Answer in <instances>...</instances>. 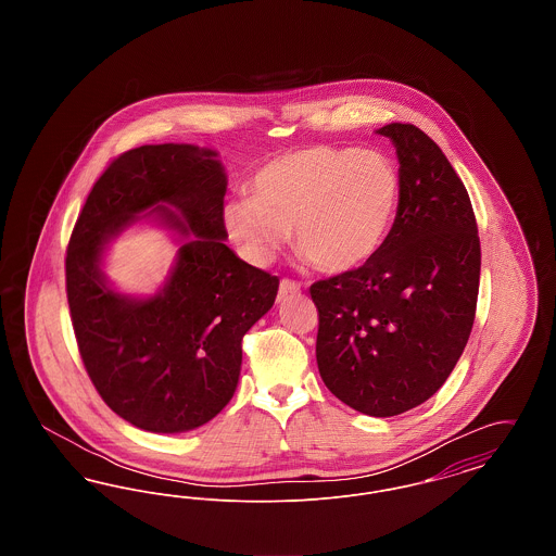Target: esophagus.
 I'll return each instance as SVG.
<instances>
[{
  "label": "esophagus",
  "instance_id": "1",
  "mask_svg": "<svg viewBox=\"0 0 556 556\" xmlns=\"http://www.w3.org/2000/svg\"><path fill=\"white\" fill-rule=\"evenodd\" d=\"M293 293H300V283H295L291 279H283L279 283V300H286V298H290Z\"/></svg>",
  "mask_w": 556,
  "mask_h": 556
}]
</instances>
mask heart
Segmentation results:
<instances>
[{"instance_id": "1", "label": "heart", "mask_w": 556, "mask_h": 556, "mask_svg": "<svg viewBox=\"0 0 556 556\" xmlns=\"http://www.w3.org/2000/svg\"><path fill=\"white\" fill-rule=\"evenodd\" d=\"M400 191L388 156L311 146L266 162L252 179V195L225 206V227L258 263L270 261L291 231L304 263L340 275L367 265L381 250Z\"/></svg>"}]
</instances>
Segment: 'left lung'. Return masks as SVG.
I'll list each match as a JSON object with an SVG mask.
<instances>
[{
    "instance_id": "left-lung-1",
    "label": "left lung",
    "mask_w": 556,
    "mask_h": 556,
    "mask_svg": "<svg viewBox=\"0 0 556 556\" xmlns=\"http://www.w3.org/2000/svg\"><path fill=\"white\" fill-rule=\"evenodd\" d=\"M379 135L396 148L400 202L367 265L311 286L317 365L329 392L370 417L433 396L476 320L481 250L469 193L444 152L415 125Z\"/></svg>"
}]
</instances>
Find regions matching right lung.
<instances>
[{
    "instance_id": "add662e5",
    "label": "right lung",
    "mask_w": 556,
    "mask_h": 556,
    "mask_svg": "<svg viewBox=\"0 0 556 556\" xmlns=\"http://www.w3.org/2000/svg\"><path fill=\"white\" fill-rule=\"evenodd\" d=\"M218 154L189 143L141 146L96 181L66 250V295L83 365L125 421L181 433L214 419L236 394L241 338L275 304L279 279L225 243L227 175ZM182 241L154 295L114 291L106 241L141 217Z\"/></svg>"
}]
</instances>
